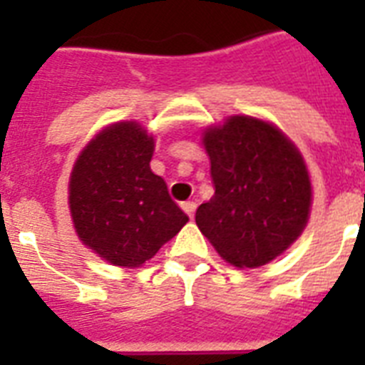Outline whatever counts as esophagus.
<instances>
[{
    "label": "esophagus",
    "instance_id": "1",
    "mask_svg": "<svg viewBox=\"0 0 365 365\" xmlns=\"http://www.w3.org/2000/svg\"><path fill=\"white\" fill-rule=\"evenodd\" d=\"M182 208H183V212H185V214H187L189 217H193L195 216V210H197V202H195V200H185V202H183V205H182Z\"/></svg>",
    "mask_w": 365,
    "mask_h": 365
}]
</instances>
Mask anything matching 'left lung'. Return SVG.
<instances>
[{
    "instance_id": "obj_1",
    "label": "left lung",
    "mask_w": 365,
    "mask_h": 365,
    "mask_svg": "<svg viewBox=\"0 0 365 365\" xmlns=\"http://www.w3.org/2000/svg\"><path fill=\"white\" fill-rule=\"evenodd\" d=\"M216 193L195 222L223 259L261 267L303 233L311 212V180L294 143L271 123L229 117L206 128Z\"/></svg>"
}]
</instances>
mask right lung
<instances>
[{
  "instance_id": "obj_1",
  "label": "right lung",
  "mask_w": 365,
  "mask_h": 365,
  "mask_svg": "<svg viewBox=\"0 0 365 365\" xmlns=\"http://www.w3.org/2000/svg\"><path fill=\"white\" fill-rule=\"evenodd\" d=\"M153 136L136 121L108 126L77 157L70 212L77 237L111 265L140 267L189 222L151 172Z\"/></svg>"
}]
</instances>
